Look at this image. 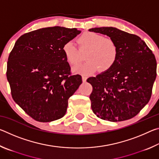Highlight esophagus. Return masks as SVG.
I'll return each mask as SVG.
<instances>
[{
	"label": "esophagus",
	"instance_id": "34e87169",
	"mask_svg": "<svg viewBox=\"0 0 159 159\" xmlns=\"http://www.w3.org/2000/svg\"><path fill=\"white\" fill-rule=\"evenodd\" d=\"M82 80H83V82H85L86 80H87V76H82Z\"/></svg>",
	"mask_w": 159,
	"mask_h": 159
}]
</instances>
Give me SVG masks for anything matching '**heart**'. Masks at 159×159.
<instances>
[{
  "label": "heart",
  "instance_id": "obj_1",
  "mask_svg": "<svg viewBox=\"0 0 159 159\" xmlns=\"http://www.w3.org/2000/svg\"><path fill=\"white\" fill-rule=\"evenodd\" d=\"M79 50L73 42L68 41L64 44L62 52L66 60L71 66H76L82 60L80 52L87 51L85 60L87 61L74 69L76 73L89 75L99 69L104 72L114 65L118 57L117 44L110 38L92 31H86L78 38Z\"/></svg>",
  "mask_w": 159,
  "mask_h": 159
}]
</instances>
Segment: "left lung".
<instances>
[{"instance_id":"1","label":"left lung","mask_w":159,"mask_h":159,"mask_svg":"<svg viewBox=\"0 0 159 159\" xmlns=\"http://www.w3.org/2000/svg\"><path fill=\"white\" fill-rule=\"evenodd\" d=\"M90 31L107 35L117 44L116 61L111 69L87 80L93 86L91 108L97 116L111 122L135 116L149 102L157 77V60L138 36L114 27Z\"/></svg>"}]
</instances>
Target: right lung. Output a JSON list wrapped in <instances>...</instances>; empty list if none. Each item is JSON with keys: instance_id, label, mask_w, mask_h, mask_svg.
I'll return each instance as SVG.
<instances>
[{"instance_id": "right-lung-1", "label": "right lung", "mask_w": 159, "mask_h": 159, "mask_svg": "<svg viewBox=\"0 0 159 159\" xmlns=\"http://www.w3.org/2000/svg\"><path fill=\"white\" fill-rule=\"evenodd\" d=\"M80 33L61 26L32 31L19 38L10 53L6 76L12 99L37 121L62 118L69 98L82 83L62 52L64 44Z\"/></svg>"}]
</instances>
